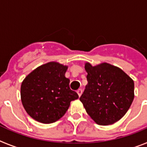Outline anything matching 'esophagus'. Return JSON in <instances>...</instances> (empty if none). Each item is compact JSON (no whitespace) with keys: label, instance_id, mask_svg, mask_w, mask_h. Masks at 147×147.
Returning a JSON list of instances; mask_svg holds the SVG:
<instances>
[{"label":"esophagus","instance_id":"esophagus-1","mask_svg":"<svg viewBox=\"0 0 147 147\" xmlns=\"http://www.w3.org/2000/svg\"><path fill=\"white\" fill-rule=\"evenodd\" d=\"M77 93H78V95H79V96H81V95H82V89H79L77 90Z\"/></svg>","mask_w":147,"mask_h":147}]
</instances>
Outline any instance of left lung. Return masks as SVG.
<instances>
[{"instance_id":"8db88e82","label":"left lung","mask_w":147,"mask_h":147,"mask_svg":"<svg viewBox=\"0 0 147 147\" xmlns=\"http://www.w3.org/2000/svg\"><path fill=\"white\" fill-rule=\"evenodd\" d=\"M85 68L88 85L80 100L96 124H114L132 105L134 82L121 68L107 62L96 66L86 62Z\"/></svg>"}]
</instances>
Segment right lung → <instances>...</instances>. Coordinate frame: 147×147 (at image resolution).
Wrapping results in <instances>:
<instances>
[{
  "label": "right lung",
  "mask_w": 147,
  "mask_h": 147,
  "mask_svg": "<svg viewBox=\"0 0 147 147\" xmlns=\"http://www.w3.org/2000/svg\"><path fill=\"white\" fill-rule=\"evenodd\" d=\"M67 66L50 62L39 66L24 79L20 88L27 113L42 124L57 121L65 115L71 101L79 98L65 76Z\"/></svg>",
  "instance_id": "obj_1"
}]
</instances>
